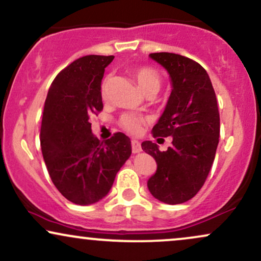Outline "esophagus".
Returning <instances> with one entry per match:
<instances>
[{"label":"esophagus","instance_id":"34e87169","mask_svg":"<svg viewBox=\"0 0 261 261\" xmlns=\"http://www.w3.org/2000/svg\"><path fill=\"white\" fill-rule=\"evenodd\" d=\"M131 147H133V153H139V152H141L140 141H137V140L131 141Z\"/></svg>","mask_w":261,"mask_h":261}]
</instances>
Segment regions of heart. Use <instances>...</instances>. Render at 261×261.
<instances>
[{
    "label": "heart",
    "mask_w": 261,
    "mask_h": 261,
    "mask_svg": "<svg viewBox=\"0 0 261 261\" xmlns=\"http://www.w3.org/2000/svg\"><path fill=\"white\" fill-rule=\"evenodd\" d=\"M134 79L136 80L137 85L145 94H154L158 92L161 87V77L153 68L151 67H137L133 71ZM101 94L106 97L107 94V83L104 82L101 86ZM143 118L137 114H125L121 116L120 125L125 130L131 134H139L142 128Z\"/></svg>",
    "instance_id": "b5f03b06"
}]
</instances>
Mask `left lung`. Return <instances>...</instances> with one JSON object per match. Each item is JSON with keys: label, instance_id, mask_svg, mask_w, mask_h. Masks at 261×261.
Returning a JSON list of instances; mask_svg holds the SVG:
<instances>
[{"label": "left lung", "instance_id": "1", "mask_svg": "<svg viewBox=\"0 0 261 261\" xmlns=\"http://www.w3.org/2000/svg\"><path fill=\"white\" fill-rule=\"evenodd\" d=\"M149 58L168 72L172 85L152 136H172L173 141L163 152L152 141L141 143L157 163L147 187L157 200L176 205L195 196L207 178L220 139V114L211 80L201 65L172 53L149 54Z\"/></svg>", "mask_w": 261, "mask_h": 261}]
</instances>
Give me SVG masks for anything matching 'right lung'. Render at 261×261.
<instances>
[{
  "label": "right lung",
  "mask_w": 261,
  "mask_h": 261,
  "mask_svg": "<svg viewBox=\"0 0 261 261\" xmlns=\"http://www.w3.org/2000/svg\"><path fill=\"white\" fill-rule=\"evenodd\" d=\"M114 56L87 55L55 77L45 100L40 145L50 178L77 205L108 195L131 154V141L118 133L107 141L92 133L89 118L103 109L100 85Z\"/></svg>",
  "instance_id": "obj_1"
}]
</instances>
